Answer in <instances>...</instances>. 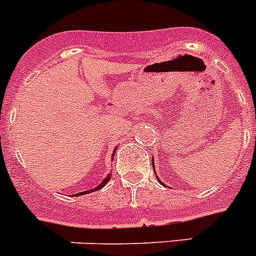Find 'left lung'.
<instances>
[{
    "label": "left lung",
    "mask_w": 256,
    "mask_h": 256,
    "mask_svg": "<svg viewBox=\"0 0 256 256\" xmlns=\"http://www.w3.org/2000/svg\"><path fill=\"white\" fill-rule=\"evenodd\" d=\"M159 180V182H160V183H162V180Z\"/></svg>",
    "instance_id": "left-lung-1"
}]
</instances>
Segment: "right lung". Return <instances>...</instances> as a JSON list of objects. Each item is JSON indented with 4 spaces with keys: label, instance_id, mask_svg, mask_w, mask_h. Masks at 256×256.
<instances>
[{
    "label": "right lung",
    "instance_id": "1",
    "mask_svg": "<svg viewBox=\"0 0 256 256\" xmlns=\"http://www.w3.org/2000/svg\"><path fill=\"white\" fill-rule=\"evenodd\" d=\"M114 152H115V151H114ZM108 180H110V174H108V178H105V180H102V182H101V183H100V184H98V186H97V187H96V188H92V190H90V191H84V192H80V194H76V195H74V196H76V195H79V196H82V195H86V194H90V192H94V191H98V190H100V188H102V187H104V186H105L106 183H108Z\"/></svg>",
    "mask_w": 256,
    "mask_h": 256
}]
</instances>
